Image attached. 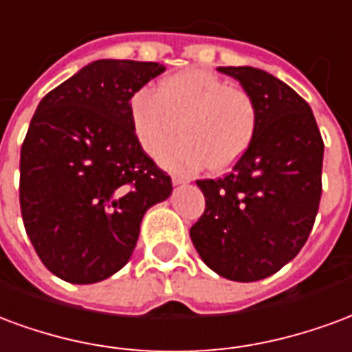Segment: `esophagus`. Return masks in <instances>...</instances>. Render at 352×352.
<instances>
[{
    "mask_svg": "<svg viewBox=\"0 0 352 352\" xmlns=\"http://www.w3.org/2000/svg\"><path fill=\"white\" fill-rule=\"evenodd\" d=\"M174 186H182V184H189V178H182V176H173Z\"/></svg>",
    "mask_w": 352,
    "mask_h": 352,
    "instance_id": "1",
    "label": "esophagus"
}]
</instances>
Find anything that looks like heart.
Instances as JSON below:
<instances>
[{
	"label": "heart",
	"mask_w": 352,
	"mask_h": 352,
	"mask_svg": "<svg viewBox=\"0 0 352 352\" xmlns=\"http://www.w3.org/2000/svg\"><path fill=\"white\" fill-rule=\"evenodd\" d=\"M131 125L144 151L161 153V163L174 173H195L206 166L225 170L242 157L255 140L258 107L245 89L234 88L206 69H187L166 76L159 91L138 89L129 102Z\"/></svg>",
	"instance_id": "1"
}]
</instances>
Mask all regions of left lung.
<instances>
[{"instance_id": "left-lung-1", "label": "left lung", "mask_w": 352, "mask_h": 352, "mask_svg": "<svg viewBox=\"0 0 352 352\" xmlns=\"http://www.w3.org/2000/svg\"><path fill=\"white\" fill-rule=\"evenodd\" d=\"M258 107L250 150L227 176L197 179L206 208L189 236L221 278L258 281L298 255L322 193L320 137L311 109L291 86L255 67H217Z\"/></svg>"}]
</instances>
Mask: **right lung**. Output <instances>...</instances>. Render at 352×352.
<instances>
[{"label":"right lung","instance_id":"1","mask_svg":"<svg viewBox=\"0 0 352 352\" xmlns=\"http://www.w3.org/2000/svg\"><path fill=\"white\" fill-rule=\"evenodd\" d=\"M165 71L155 61L97 60L43 97L20 150V210L48 270L97 283L122 270L146 210L173 193L142 150L129 102Z\"/></svg>","mask_w":352,"mask_h":352}]
</instances>
